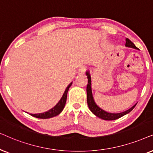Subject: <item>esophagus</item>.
Returning a JSON list of instances; mask_svg holds the SVG:
<instances>
[{
    "label": "esophagus",
    "mask_w": 153,
    "mask_h": 153,
    "mask_svg": "<svg viewBox=\"0 0 153 153\" xmlns=\"http://www.w3.org/2000/svg\"><path fill=\"white\" fill-rule=\"evenodd\" d=\"M85 71H86V67L85 66H82V68H80L78 70V73L80 75H82V74H84L85 73Z\"/></svg>",
    "instance_id": "esophagus-1"
}]
</instances>
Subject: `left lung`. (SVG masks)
<instances>
[{
	"instance_id": "left-lung-1",
	"label": "left lung",
	"mask_w": 153,
	"mask_h": 153,
	"mask_svg": "<svg viewBox=\"0 0 153 153\" xmlns=\"http://www.w3.org/2000/svg\"><path fill=\"white\" fill-rule=\"evenodd\" d=\"M126 47L128 48H131L134 49H137V48L135 46L133 42L130 40L129 38H126ZM86 75L87 76V79H88V84L87 85V105L90 111L94 114L96 116L101 118V119L105 120H117L118 118L123 117L126 114L129 113V112H131L132 110L134 108V107L136 106L135 104L134 106H132L131 108H129L127 111H124L123 113H108L103 111V109H101L100 107L94 101V99L93 98L92 92H91V76L89 74V71H87Z\"/></svg>"
}]
</instances>
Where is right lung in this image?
Returning a JSON list of instances; mask_svg holds the SVG:
<instances>
[{"mask_svg": "<svg viewBox=\"0 0 153 153\" xmlns=\"http://www.w3.org/2000/svg\"><path fill=\"white\" fill-rule=\"evenodd\" d=\"M72 85V82H71L68 87H66V90H65L64 94H63L62 99H60V101H59L57 104H56L54 108H52V109H50V111L45 112V113H38V114H30V115L33 116V117L40 118V119H48V118H50L54 116L58 115L59 114L62 113L63 109L64 108L65 104L66 102V98H67V93L70 87Z\"/></svg>", "mask_w": 153, "mask_h": 153, "instance_id": "add662e5", "label": "right lung"}]
</instances>
